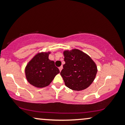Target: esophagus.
Masks as SVG:
<instances>
[{
  "mask_svg": "<svg viewBox=\"0 0 125 125\" xmlns=\"http://www.w3.org/2000/svg\"><path fill=\"white\" fill-rule=\"evenodd\" d=\"M59 71L61 72V71H62V69H63V67H62V66H61V67H59Z\"/></svg>",
  "mask_w": 125,
  "mask_h": 125,
  "instance_id": "esophagus-1",
  "label": "esophagus"
}]
</instances>
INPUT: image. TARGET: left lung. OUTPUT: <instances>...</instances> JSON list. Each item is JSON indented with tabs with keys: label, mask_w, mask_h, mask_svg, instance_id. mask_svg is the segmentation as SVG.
Listing matches in <instances>:
<instances>
[{
	"label": "left lung",
	"mask_w": 125,
	"mask_h": 125,
	"mask_svg": "<svg viewBox=\"0 0 125 125\" xmlns=\"http://www.w3.org/2000/svg\"><path fill=\"white\" fill-rule=\"evenodd\" d=\"M63 69L61 75L64 84L72 90H82L92 83L97 68L95 62L83 52L77 49L63 51Z\"/></svg>",
	"instance_id": "obj_1"
}]
</instances>
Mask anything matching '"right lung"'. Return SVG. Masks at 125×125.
Returning <instances> with one entry per match:
<instances>
[{"mask_svg":"<svg viewBox=\"0 0 125 125\" xmlns=\"http://www.w3.org/2000/svg\"><path fill=\"white\" fill-rule=\"evenodd\" d=\"M51 51L36 53L25 67L26 78L30 84L38 88L46 87L51 84L59 69L54 62L49 59Z\"/></svg>","mask_w":125,"mask_h":125,"instance_id":"obj_1","label":"right lung"}]
</instances>
